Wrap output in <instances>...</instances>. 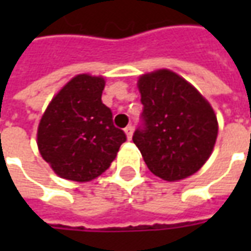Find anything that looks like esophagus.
<instances>
[{
	"label": "esophagus",
	"instance_id": "1",
	"mask_svg": "<svg viewBox=\"0 0 251 251\" xmlns=\"http://www.w3.org/2000/svg\"><path fill=\"white\" fill-rule=\"evenodd\" d=\"M125 133H126V136H127V138L130 140L131 134H133V126H131V125L126 126V127H125Z\"/></svg>",
	"mask_w": 251,
	"mask_h": 251
}]
</instances>
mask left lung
I'll return each instance as SVG.
<instances>
[{"instance_id":"8db88e82","label":"left lung","mask_w":251,"mask_h":251,"mask_svg":"<svg viewBox=\"0 0 251 251\" xmlns=\"http://www.w3.org/2000/svg\"><path fill=\"white\" fill-rule=\"evenodd\" d=\"M142 124L133 134L149 171L167 181L198 172L212 153L218 121L211 104L185 79L157 70L138 79Z\"/></svg>"}]
</instances>
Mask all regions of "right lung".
Returning <instances> with one entry per match:
<instances>
[{
  "instance_id": "add662e5",
  "label": "right lung",
  "mask_w": 251,
  "mask_h": 251,
  "mask_svg": "<svg viewBox=\"0 0 251 251\" xmlns=\"http://www.w3.org/2000/svg\"><path fill=\"white\" fill-rule=\"evenodd\" d=\"M104 79L80 74L52 98L37 129L41 157L72 181H90L109 168L126 141L102 103Z\"/></svg>"
}]
</instances>
